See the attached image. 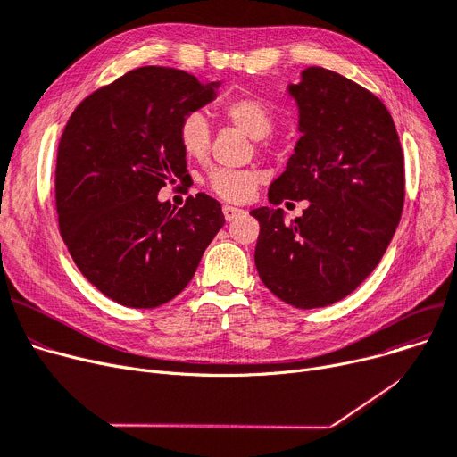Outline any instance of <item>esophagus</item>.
Masks as SVG:
<instances>
[{
    "instance_id": "1",
    "label": "esophagus",
    "mask_w": 457,
    "mask_h": 457,
    "mask_svg": "<svg viewBox=\"0 0 457 457\" xmlns=\"http://www.w3.org/2000/svg\"><path fill=\"white\" fill-rule=\"evenodd\" d=\"M222 211H224V216H226V220H228V222L235 220L237 216L245 214V209H241V207H235V205H228V204L222 207Z\"/></svg>"
}]
</instances>
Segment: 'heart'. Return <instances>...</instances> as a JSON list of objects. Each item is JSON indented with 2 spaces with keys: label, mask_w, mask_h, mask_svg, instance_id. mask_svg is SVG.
<instances>
[{
  "label": "heart",
  "mask_w": 457,
  "mask_h": 457,
  "mask_svg": "<svg viewBox=\"0 0 457 457\" xmlns=\"http://www.w3.org/2000/svg\"><path fill=\"white\" fill-rule=\"evenodd\" d=\"M224 116L231 124L241 128L252 138H265L272 133L276 126V112L257 96H237L222 107ZM179 144L188 157L202 159L209 152L211 128L204 112H187L178 129ZM261 176L253 170H231V168H216L207 176V187L212 195L224 200L241 202L252 196Z\"/></svg>",
  "instance_id": "heart-1"
}]
</instances>
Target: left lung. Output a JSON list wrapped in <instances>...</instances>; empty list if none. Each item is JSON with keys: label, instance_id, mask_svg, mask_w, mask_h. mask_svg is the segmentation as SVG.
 <instances>
[{"label": "left lung", "instance_id": "8db88e82", "mask_svg": "<svg viewBox=\"0 0 457 457\" xmlns=\"http://www.w3.org/2000/svg\"><path fill=\"white\" fill-rule=\"evenodd\" d=\"M289 92L302 137L269 200L309 205L291 222L281 209L250 212L255 267L279 300L313 309L355 291L386 253L403 209V154L387 107L337 71L309 66Z\"/></svg>", "mask_w": 457, "mask_h": 457}]
</instances>
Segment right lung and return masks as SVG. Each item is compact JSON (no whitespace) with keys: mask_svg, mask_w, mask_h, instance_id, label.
Returning a JSON list of instances; mask_svg holds the SVG:
<instances>
[{"mask_svg":"<svg viewBox=\"0 0 457 457\" xmlns=\"http://www.w3.org/2000/svg\"><path fill=\"white\" fill-rule=\"evenodd\" d=\"M219 85L142 66L87 96L62 131L59 229L81 274L118 303L152 309L176 298L226 222L204 192L181 209L157 200L168 183L190 179L179 122L214 100Z\"/></svg>","mask_w":457,"mask_h":457,"instance_id":"add662e5","label":"right lung"}]
</instances>
